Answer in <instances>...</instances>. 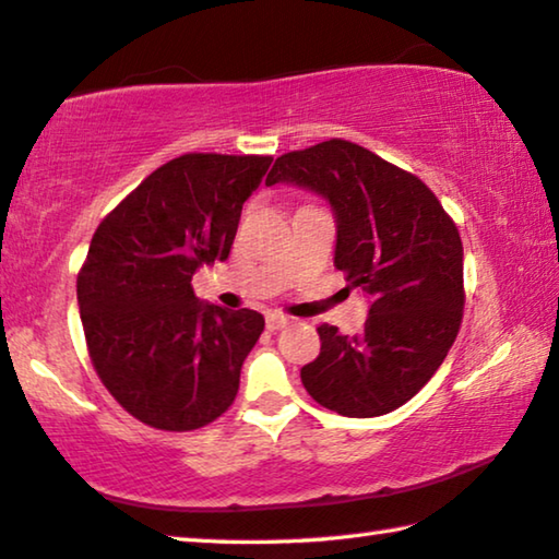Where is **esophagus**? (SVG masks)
I'll use <instances>...</instances> for the list:
<instances>
[{
	"instance_id": "esophagus-1",
	"label": "esophagus",
	"mask_w": 559,
	"mask_h": 559,
	"mask_svg": "<svg viewBox=\"0 0 559 559\" xmlns=\"http://www.w3.org/2000/svg\"><path fill=\"white\" fill-rule=\"evenodd\" d=\"M285 324H289V317H287V314H280V312L267 314V330L277 332V330L285 328Z\"/></svg>"
}]
</instances>
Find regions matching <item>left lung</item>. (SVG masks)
I'll return each instance as SVG.
<instances>
[{
  "label": "left lung",
  "mask_w": 559,
  "mask_h": 559,
  "mask_svg": "<svg viewBox=\"0 0 559 559\" xmlns=\"http://www.w3.org/2000/svg\"><path fill=\"white\" fill-rule=\"evenodd\" d=\"M292 182L328 197L337 214L334 267L345 289L372 297L357 337L320 324V355L302 384L345 417H380L405 405L444 362L465 309L462 239L435 192L392 162L347 140L277 157L267 185Z\"/></svg>",
  "instance_id": "left-lung-1"
}]
</instances>
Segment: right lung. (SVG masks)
I'll return each instance as SVG.
<instances>
[{"label": "right lung", "mask_w": 559, "mask_h": 559, "mask_svg": "<svg viewBox=\"0 0 559 559\" xmlns=\"http://www.w3.org/2000/svg\"><path fill=\"white\" fill-rule=\"evenodd\" d=\"M272 157L169 159L99 222L76 274L94 372L132 417L190 432L225 415L264 330L254 309L202 305L192 277L229 257L239 214Z\"/></svg>", "instance_id": "add662e5"}]
</instances>
